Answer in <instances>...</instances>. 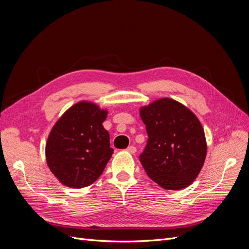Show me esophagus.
<instances>
[{"label": "esophagus", "mask_w": 249, "mask_h": 249, "mask_svg": "<svg viewBox=\"0 0 249 249\" xmlns=\"http://www.w3.org/2000/svg\"><path fill=\"white\" fill-rule=\"evenodd\" d=\"M126 150H127V152H129L130 154H135V153H136V147H135L134 145H131V146H129V147H127L126 148Z\"/></svg>", "instance_id": "esophagus-1"}]
</instances>
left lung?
Wrapping results in <instances>:
<instances>
[{"mask_svg": "<svg viewBox=\"0 0 249 249\" xmlns=\"http://www.w3.org/2000/svg\"><path fill=\"white\" fill-rule=\"evenodd\" d=\"M147 143L139 160L146 175L166 190H179L196 178L205 163L207 142L197 117L165 97L140 109Z\"/></svg>", "mask_w": 249, "mask_h": 249, "instance_id": "left-lung-1", "label": "left lung"}]
</instances>
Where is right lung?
Segmentation results:
<instances>
[{"label": "right lung", "mask_w": 249, "mask_h": 249, "mask_svg": "<svg viewBox=\"0 0 249 249\" xmlns=\"http://www.w3.org/2000/svg\"><path fill=\"white\" fill-rule=\"evenodd\" d=\"M107 111L80 102L59 118L46 145L48 166L63 185L71 188L93 184L113 154L110 135L103 126Z\"/></svg>", "instance_id": "obj_1"}]
</instances>
